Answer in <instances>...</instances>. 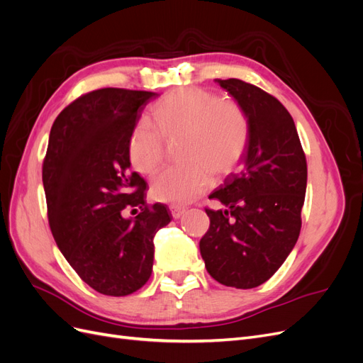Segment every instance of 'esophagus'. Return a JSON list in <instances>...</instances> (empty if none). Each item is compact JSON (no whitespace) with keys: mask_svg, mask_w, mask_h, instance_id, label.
Listing matches in <instances>:
<instances>
[{"mask_svg":"<svg viewBox=\"0 0 363 363\" xmlns=\"http://www.w3.org/2000/svg\"><path fill=\"white\" fill-rule=\"evenodd\" d=\"M169 211H171V215H172V218H180L182 215H183V208L182 207H177V206H169Z\"/></svg>","mask_w":363,"mask_h":363,"instance_id":"34e87169","label":"esophagus"}]
</instances>
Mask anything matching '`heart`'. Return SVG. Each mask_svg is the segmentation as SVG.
Masks as SVG:
<instances>
[{
	"mask_svg": "<svg viewBox=\"0 0 363 363\" xmlns=\"http://www.w3.org/2000/svg\"><path fill=\"white\" fill-rule=\"evenodd\" d=\"M150 123L142 121L128 139V157L142 174H152L163 160L164 140L182 136L180 159L159 172L151 194L159 201L184 206L201 196L215 177L232 171L250 140V119L244 107L219 100L203 87L175 89L151 107Z\"/></svg>",
	"mask_w": 363,
	"mask_h": 363,
	"instance_id": "1",
	"label": "heart"
}]
</instances>
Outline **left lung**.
I'll return each mask as SVG.
<instances>
[{"instance_id": "obj_1", "label": "left lung", "mask_w": 363, "mask_h": 363, "mask_svg": "<svg viewBox=\"0 0 363 363\" xmlns=\"http://www.w3.org/2000/svg\"><path fill=\"white\" fill-rule=\"evenodd\" d=\"M244 107L250 140L240 168L208 199L211 225L200 240L207 272L225 286L251 289L286 260L301 230L307 163L294 119L276 96L239 79L218 80Z\"/></svg>"}]
</instances>
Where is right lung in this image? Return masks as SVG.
Segmentation results:
<instances>
[{
    "label": "right lung",
    "instance_id": "add662e5",
    "mask_svg": "<svg viewBox=\"0 0 363 363\" xmlns=\"http://www.w3.org/2000/svg\"><path fill=\"white\" fill-rule=\"evenodd\" d=\"M156 92L106 87L59 113L50 131L42 182L54 240L79 277L124 296L148 281L152 239L169 224L167 204H147V182L130 171L128 139ZM125 210L136 212L125 218Z\"/></svg>",
    "mask_w": 363,
    "mask_h": 363
}]
</instances>
